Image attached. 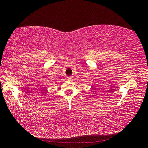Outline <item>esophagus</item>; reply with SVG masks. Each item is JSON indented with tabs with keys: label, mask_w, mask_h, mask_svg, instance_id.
Wrapping results in <instances>:
<instances>
[{
	"label": "esophagus",
	"mask_w": 148,
	"mask_h": 148,
	"mask_svg": "<svg viewBox=\"0 0 148 148\" xmlns=\"http://www.w3.org/2000/svg\"><path fill=\"white\" fill-rule=\"evenodd\" d=\"M68 80H70V81H71L73 80V77H68Z\"/></svg>",
	"instance_id": "1"
}]
</instances>
